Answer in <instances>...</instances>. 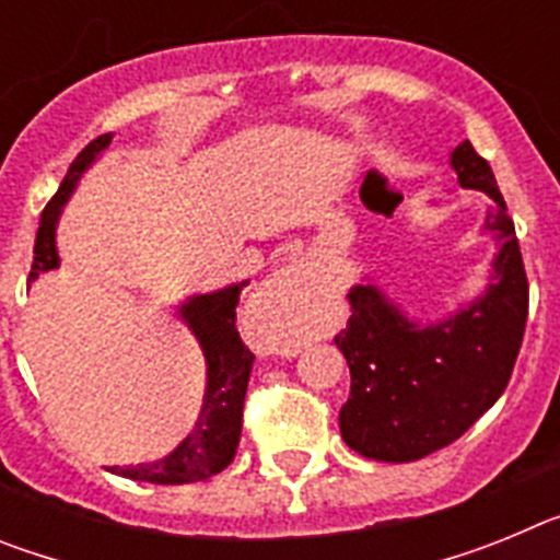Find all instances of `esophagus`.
I'll use <instances>...</instances> for the list:
<instances>
[{
  "instance_id": "34e87169",
  "label": "esophagus",
  "mask_w": 560,
  "mask_h": 560,
  "mask_svg": "<svg viewBox=\"0 0 560 560\" xmlns=\"http://www.w3.org/2000/svg\"><path fill=\"white\" fill-rule=\"evenodd\" d=\"M266 300L275 305H303L308 303V283H305L303 271H285L269 291H266Z\"/></svg>"
}]
</instances>
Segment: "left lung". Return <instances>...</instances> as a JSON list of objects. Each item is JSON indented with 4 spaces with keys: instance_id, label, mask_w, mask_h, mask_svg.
Instances as JSON below:
<instances>
[{
    "instance_id": "1",
    "label": "left lung",
    "mask_w": 560,
    "mask_h": 560,
    "mask_svg": "<svg viewBox=\"0 0 560 560\" xmlns=\"http://www.w3.org/2000/svg\"><path fill=\"white\" fill-rule=\"evenodd\" d=\"M452 167L459 187L488 192L497 205L485 221L499 237L497 283L471 308L427 328L404 319L373 285L350 291L348 328L334 339L350 368L339 427L368 459L412 463L463 438L504 393L522 348L530 285L513 219L471 142L457 145Z\"/></svg>"
}]
</instances>
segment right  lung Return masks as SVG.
<instances>
[{
	"instance_id": "1",
	"label": "right lung",
	"mask_w": 560,
	"mask_h": 560,
	"mask_svg": "<svg viewBox=\"0 0 560 560\" xmlns=\"http://www.w3.org/2000/svg\"><path fill=\"white\" fill-rule=\"evenodd\" d=\"M108 142H112V133H101V137L89 142L72 160L56 196L44 207L30 277H38V271L56 269L61 264L56 249L58 212H61L63 201L69 199L78 176L86 171L89 162L95 160ZM241 285H230V289L215 291V294H201L182 308V316H185V323L190 325V330L199 339L207 359V395L196 429L182 440V446L176 452H171L160 463L126 465V468L114 465V474L156 485H187L210 479L212 474L224 471L226 465L235 459L237 440H241V420H244L246 384H249L252 361H255V353L241 341L235 325Z\"/></svg>"
}]
</instances>
